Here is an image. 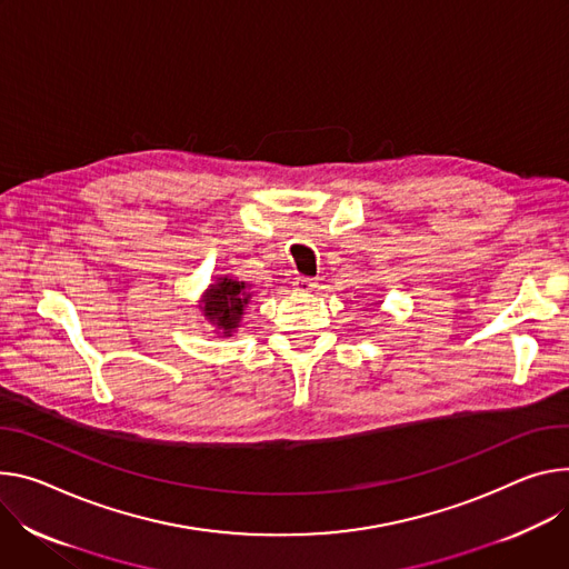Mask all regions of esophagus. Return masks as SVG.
<instances>
[{"label":"esophagus","instance_id":"obj_1","mask_svg":"<svg viewBox=\"0 0 569 569\" xmlns=\"http://www.w3.org/2000/svg\"><path fill=\"white\" fill-rule=\"evenodd\" d=\"M318 288L316 279H308V277H297L295 279V290L297 292H313Z\"/></svg>","mask_w":569,"mask_h":569}]
</instances>
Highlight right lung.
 <instances>
[{"label": "right lung", "mask_w": 569, "mask_h": 569, "mask_svg": "<svg viewBox=\"0 0 569 569\" xmlns=\"http://www.w3.org/2000/svg\"><path fill=\"white\" fill-rule=\"evenodd\" d=\"M249 288L251 283L240 281L233 274H220L201 295L199 311L220 338H229L240 329L244 308L251 301Z\"/></svg>", "instance_id": "add662e5"}]
</instances>
